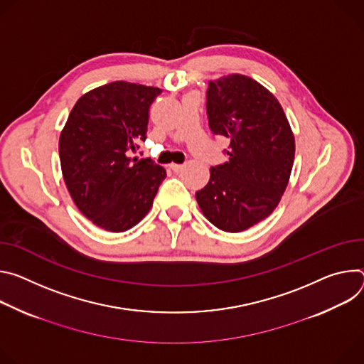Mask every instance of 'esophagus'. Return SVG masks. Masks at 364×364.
<instances>
[{
	"label": "esophagus",
	"instance_id": "34e87169",
	"mask_svg": "<svg viewBox=\"0 0 364 364\" xmlns=\"http://www.w3.org/2000/svg\"><path fill=\"white\" fill-rule=\"evenodd\" d=\"M183 168H185L183 165H176V164H172V165H171V169H172L175 173H181V172L183 171Z\"/></svg>",
	"mask_w": 364,
	"mask_h": 364
}]
</instances>
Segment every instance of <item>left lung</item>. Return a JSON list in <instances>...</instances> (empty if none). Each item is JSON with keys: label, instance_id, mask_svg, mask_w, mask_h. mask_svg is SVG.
Listing matches in <instances>:
<instances>
[{"label": "left lung", "instance_id": "8db88e82", "mask_svg": "<svg viewBox=\"0 0 364 364\" xmlns=\"http://www.w3.org/2000/svg\"><path fill=\"white\" fill-rule=\"evenodd\" d=\"M210 130L230 139L228 161L211 168L195 193L207 220L227 232L245 231L269 217L284 195L295 139L279 101L255 79L228 75L208 84Z\"/></svg>", "mask_w": 364, "mask_h": 364}]
</instances>
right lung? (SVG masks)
I'll use <instances>...</instances> for the list:
<instances>
[{
	"mask_svg": "<svg viewBox=\"0 0 364 364\" xmlns=\"http://www.w3.org/2000/svg\"><path fill=\"white\" fill-rule=\"evenodd\" d=\"M161 91L117 80L80 97L59 139L65 183L95 225L123 232L140 223L166 171L130 157L146 140L149 108Z\"/></svg>",
	"mask_w": 364,
	"mask_h": 364,
	"instance_id": "obj_1",
	"label": "right lung"
}]
</instances>
